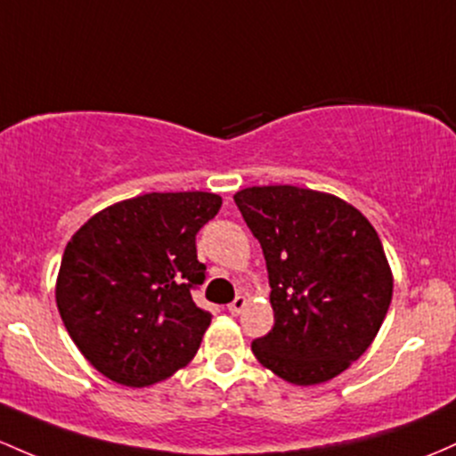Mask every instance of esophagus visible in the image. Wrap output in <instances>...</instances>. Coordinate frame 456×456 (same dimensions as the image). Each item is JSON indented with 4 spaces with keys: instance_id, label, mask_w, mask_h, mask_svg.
<instances>
[{
    "instance_id": "34e87169",
    "label": "esophagus",
    "mask_w": 456,
    "mask_h": 456,
    "mask_svg": "<svg viewBox=\"0 0 456 456\" xmlns=\"http://www.w3.org/2000/svg\"><path fill=\"white\" fill-rule=\"evenodd\" d=\"M247 305H248L247 297H236V301L229 303V314H232V316H240V314H242V309L247 307Z\"/></svg>"
}]
</instances>
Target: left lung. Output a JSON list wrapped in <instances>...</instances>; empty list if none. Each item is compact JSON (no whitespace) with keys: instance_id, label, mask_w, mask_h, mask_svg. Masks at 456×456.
<instances>
[{"instance_id":"obj_1","label":"left lung","mask_w":456,"mask_h":456,"mask_svg":"<svg viewBox=\"0 0 456 456\" xmlns=\"http://www.w3.org/2000/svg\"><path fill=\"white\" fill-rule=\"evenodd\" d=\"M266 257L273 331L251 344L292 385L327 383L370 348L392 303L381 238L357 208L318 190L253 186L233 194Z\"/></svg>"}]
</instances>
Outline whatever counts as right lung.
Returning a JSON list of instances; mask_svg holds the SVG:
<instances>
[{"label": "right lung", "mask_w": 456, "mask_h": 456, "mask_svg": "<svg viewBox=\"0 0 456 456\" xmlns=\"http://www.w3.org/2000/svg\"><path fill=\"white\" fill-rule=\"evenodd\" d=\"M214 192H149L88 218L64 248L56 303L94 370L127 387L167 381L197 354L212 316L190 289L205 279L199 229L218 214Z\"/></svg>", "instance_id": "add662e5"}]
</instances>
